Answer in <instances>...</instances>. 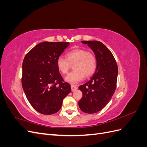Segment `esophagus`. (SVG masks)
Returning <instances> with one entry per match:
<instances>
[{
    "instance_id": "esophagus-1",
    "label": "esophagus",
    "mask_w": 147,
    "mask_h": 147,
    "mask_svg": "<svg viewBox=\"0 0 147 147\" xmlns=\"http://www.w3.org/2000/svg\"><path fill=\"white\" fill-rule=\"evenodd\" d=\"M71 89H72V91H75L77 89V87L74 84H71Z\"/></svg>"
}]
</instances>
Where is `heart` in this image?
<instances>
[{
	"mask_svg": "<svg viewBox=\"0 0 147 147\" xmlns=\"http://www.w3.org/2000/svg\"><path fill=\"white\" fill-rule=\"evenodd\" d=\"M73 64L75 70L67 75L65 80L70 83H77L82 80L84 75L90 77L95 73L97 59L93 53L86 49L75 48L67 53L66 58L60 56L56 61L57 69L63 74H67Z\"/></svg>",
	"mask_w": 147,
	"mask_h": 147,
	"instance_id": "heart-1",
	"label": "heart"
}]
</instances>
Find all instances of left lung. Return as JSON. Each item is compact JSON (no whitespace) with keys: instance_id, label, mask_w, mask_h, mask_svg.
Returning a JSON list of instances; mask_svg holds the SVG:
<instances>
[{"instance_id":"left-lung-1","label":"left lung","mask_w":147,"mask_h":147,"mask_svg":"<svg viewBox=\"0 0 147 147\" xmlns=\"http://www.w3.org/2000/svg\"><path fill=\"white\" fill-rule=\"evenodd\" d=\"M94 52L97 59L96 72L90 81L78 87L83 93L78 102L80 109L86 113H95L103 109L116 90L118 69L112 53L98 41H82Z\"/></svg>"}]
</instances>
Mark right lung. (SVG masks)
Masks as SVG:
<instances>
[{
    "instance_id": "obj_1",
    "label": "right lung",
    "mask_w": 147,
    "mask_h": 147,
    "mask_svg": "<svg viewBox=\"0 0 147 147\" xmlns=\"http://www.w3.org/2000/svg\"><path fill=\"white\" fill-rule=\"evenodd\" d=\"M69 45V42H43L24 58L22 86L30 105L42 114L58 112L71 92L70 85L64 82L56 65L57 58Z\"/></svg>"
}]
</instances>
